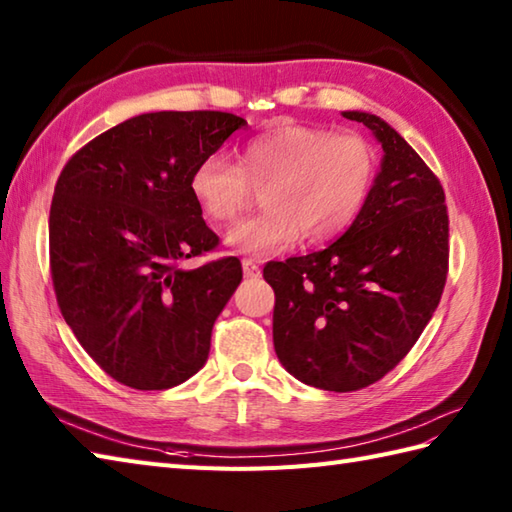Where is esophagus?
<instances>
[{
    "instance_id": "obj_1",
    "label": "esophagus",
    "mask_w": 512,
    "mask_h": 512,
    "mask_svg": "<svg viewBox=\"0 0 512 512\" xmlns=\"http://www.w3.org/2000/svg\"><path fill=\"white\" fill-rule=\"evenodd\" d=\"M242 268H244L246 277H259V273H262V270H259V264L253 262V259H244Z\"/></svg>"
}]
</instances>
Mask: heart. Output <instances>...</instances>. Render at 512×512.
<instances>
[{"mask_svg": "<svg viewBox=\"0 0 512 512\" xmlns=\"http://www.w3.org/2000/svg\"><path fill=\"white\" fill-rule=\"evenodd\" d=\"M376 176V154L365 138L334 136L308 125H279L255 136L239 162L220 151L193 167L189 189L215 222H228L264 187V211L228 228L237 253L273 255L295 246L323 244L354 224Z\"/></svg>", "mask_w": 512, "mask_h": 512, "instance_id": "1", "label": "heart"}]
</instances>
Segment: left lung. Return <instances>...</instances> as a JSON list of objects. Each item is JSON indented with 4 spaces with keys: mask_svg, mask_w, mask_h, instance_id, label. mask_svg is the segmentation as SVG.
<instances>
[{
    "mask_svg": "<svg viewBox=\"0 0 512 512\" xmlns=\"http://www.w3.org/2000/svg\"><path fill=\"white\" fill-rule=\"evenodd\" d=\"M341 114L383 147L363 211L328 248L264 268L277 358L325 391L363 389L391 372L431 321L449 270L438 178L380 116Z\"/></svg>",
    "mask_w": 512,
    "mask_h": 512,
    "instance_id": "1",
    "label": "left lung"
}]
</instances>
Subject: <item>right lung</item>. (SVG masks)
<instances>
[{"instance_id":"1","label":"right lung","mask_w":512,"mask_h":512,"mask_svg":"<svg viewBox=\"0 0 512 512\" xmlns=\"http://www.w3.org/2000/svg\"><path fill=\"white\" fill-rule=\"evenodd\" d=\"M246 125L226 112L140 114L96 136L61 171L50 206L54 292L83 350L118 383L169 389L209 358L242 264L178 266L217 246L189 178Z\"/></svg>"}]
</instances>
